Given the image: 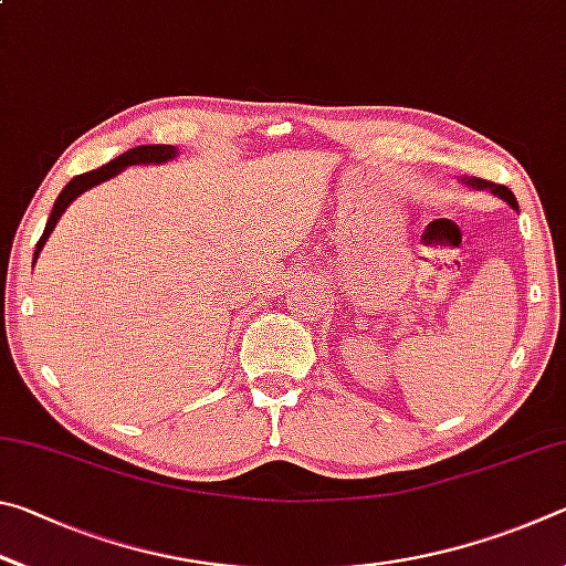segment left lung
Returning <instances> with one entry per match:
<instances>
[{"mask_svg":"<svg viewBox=\"0 0 566 566\" xmlns=\"http://www.w3.org/2000/svg\"><path fill=\"white\" fill-rule=\"evenodd\" d=\"M462 185H467L469 189H476V191H482V189H490L494 197H500V199H504L506 205H510L512 209H520L516 207V199H514V195L506 187H502V185H494V181H486V179H476V177H464L462 179Z\"/></svg>","mask_w":566,"mask_h":566,"instance_id":"1","label":"left lung"}]
</instances>
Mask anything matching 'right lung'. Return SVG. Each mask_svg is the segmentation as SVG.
<instances>
[{
	"mask_svg": "<svg viewBox=\"0 0 566 566\" xmlns=\"http://www.w3.org/2000/svg\"><path fill=\"white\" fill-rule=\"evenodd\" d=\"M177 155H179V149L171 147V145H142V147L127 149V151H124V155L114 157L112 161H107V165L99 167V169H92V171H87V175L74 177V179L70 181V185H66V187L60 191V197H56V202H54V207H52V214H50V219H46L44 234L40 237V242H36V247H34L32 262H36V256H40V252L44 249L46 239H50V234L54 232L56 222H60V217L64 214V209L70 207L76 197L84 195V191L92 189V187L102 185V181H107V179H112V177L122 175V171L127 169V167H137V165H167V161L177 159Z\"/></svg>",
	"mask_w": 566,
	"mask_h": 566,
	"instance_id": "obj_1",
	"label": "right lung"
}]
</instances>
